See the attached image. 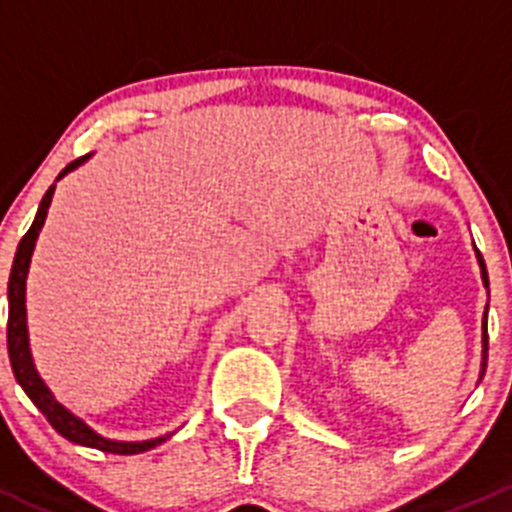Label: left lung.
<instances>
[{
  "label": "left lung",
  "mask_w": 512,
  "mask_h": 512,
  "mask_svg": "<svg viewBox=\"0 0 512 512\" xmlns=\"http://www.w3.org/2000/svg\"><path fill=\"white\" fill-rule=\"evenodd\" d=\"M473 247H476V245H473ZM476 257H478L480 277H483V285L488 287V270H485L483 255H480V252H478V247H476ZM485 366H488V307H485V314H483V361H480V379H483V374H485Z\"/></svg>",
  "instance_id": "1"
}]
</instances>
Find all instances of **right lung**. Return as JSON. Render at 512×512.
Listing matches in <instances>:
<instances>
[{"label":"right lung","instance_id":"add662e5","mask_svg":"<svg viewBox=\"0 0 512 512\" xmlns=\"http://www.w3.org/2000/svg\"><path fill=\"white\" fill-rule=\"evenodd\" d=\"M89 156H81L76 160H71L64 170L59 173L61 180L66 173L79 168L81 163H86ZM54 188L56 183L46 190V195L41 198L39 210H36V218L32 227L27 230V235L22 237L17 247V255H14L12 262V272H9V287H7V297H9V322H7V349H9V364H12L14 379L17 384L22 386L24 394L34 401L36 409L46 416V421L54 426L56 433L66 438L71 443H79V446L86 448H98L103 453H118V456H133V453H143L156 448L158 443H163L168 436L160 438H151V441H111V438L98 436L91 426H86L79 416L71 414L66 406H61L59 401L54 399V394L49 391V386L44 384V379L36 371L34 359H32V349H29V329H27V275H29V262H32V252L36 245V237H39L41 227H44L46 213H49L51 198H54Z\"/></svg>","mask_w":512,"mask_h":512}]
</instances>
